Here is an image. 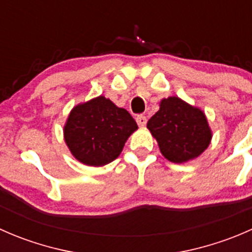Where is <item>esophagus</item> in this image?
<instances>
[{
  "instance_id": "34e87169",
  "label": "esophagus",
  "mask_w": 252,
  "mask_h": 252,
  "mask_svg": "<svg viewBox=\"0 0 252 252\" xmlns=\"http://www.w3.org/2000/svg\"><path fill=\"white\" fill-rule=\"evenodd\" d=\"M136 123H138L139 126H145L147 123L146 117L142 116V114H138V116H136Z\"/></svg>"
}]
</instances>
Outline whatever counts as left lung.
Here are the masks:
<instances>
[{"label":"left lung","mask_w":252,"mask_h":252,"mask_svg":"<svg viewBox=\"0 0 252 252\" xmlns=\"http://www.w3.org/2000/svg\"><path fill=\"white\" fill-rule=\"evenodd\" d=\"M147 128L158 142L161 154L174 163L199 157L212 139L204 112L175 96L161 101Z\"/></svg>","instance_id":"obj_1"}]
</instances>
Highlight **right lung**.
I'll return each instance as SVG.
<instances>
[{"label": "right lung", "mask_w": 252, "mask_h": 252, "mask_svg": "<svg viewBox=\"0 0 252 252\" xmlns=\"http://www.w3.org/2000/svg\"><path fill=\"white\" fill-rule=\"evenodd\" d=\"M138 124L128 111L98 96L70 111L63 133L73 156L86 166L101 167L121 155Z\"/></svg>", "instance_id": "right-lung-1"}]
</instances>
